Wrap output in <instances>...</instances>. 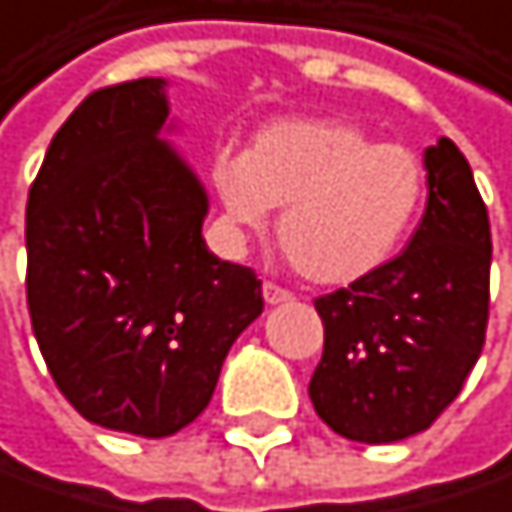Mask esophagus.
I'll list each match as a JSON object with an SVG mask.
<instances>
[{
    "label": "esophagus",
    "instance_id": "esophagus-1",
    "mask_svg": "<svg viewBox=\"0 0 512 512\" xmlns=\"http://www.w3.org/2000/svg\"><path fill=\"white\" fill-rule=\"evenodd\" d=\"M262 294H265V303H271V306L291 300V291L283 286H277V283H271V280H265V283H262Z\"/></svg>",
    "mask_w": 512,
    "mask_h": 512
}]
</instances>
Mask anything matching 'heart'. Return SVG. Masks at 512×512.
<instances>
[{
    "instance_id": "1",
    "label": "heart",
    "mask_w": 512,
    "mask_h": 512,
    "mask_svg": "<svg viewBox=\"0 0 512 512\" xmlns=\"http://www.w3.org/2000/svg\"><path fill=\"white\" fill-rule=\"evenodd\" d=\"M212 182L229 224L262 229L274 206L280 244L321 286L380 271L413 229L427 188L416 150L374 141L345 117H286L256 132L247 153H221Z\"/></svg>"
}]
</instances>
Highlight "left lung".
Returning a JSON list of instances; mask_svg holds the SVG:
<instances>
[{
	"mask_svg": "<svg viewBox=\"0 0 512 512\" xmlns=\"http://www.w3.org/2000/svg\"><path fill=\"white\" fill-rule=\"evenodd\" d=\"M427 209L407 250L365 280L315 297L324 353L309 398L353 442L427 430L460 395L489 321L492 235L472 167L454 141L424 153Z\"/></svg>",
	"mask_w": 512,
	"mask_h": 512,
	"instance_id": "1",
	"label": "left lung"
}]
</instances>
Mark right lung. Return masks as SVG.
<instances>
[{
    "label": "right lung",
    "mask_w": 512,
    "mask_h": 512,
    "mask_svg": "<svg viewBox=\"0 0 512 512\" xmlns=\"http://www.w3.org/2000/svg\"><path fill=\"white\" fill-rule=\"evenodd\" d=\"M161 79L108 85L55 132L29 188L26 297L79 416L161 439L200 416L265 309L253 268L203 241L206 191L159 141Z\"/></svg>",
    "instance_id": "obj_1"
}]
</instances>
